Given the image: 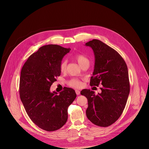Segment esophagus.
Masks as SVG:
<instances>
[{
	"label": "esophagus",
	"mask_w": 149,
	"mask_h": 149,
	"mask_svg": "<svg viewBox=\"0 0 149 149\" xmlns=\"http://www.w3.org/2000/svg\"><path fill=\"white\" fill-rule=\"evenodd\" d=\"M75 92H76V93L77 95H80V92L79 91V90H75Z\"/></svg>",
	"instance_id": "esophagus-1"
}]
</instances>
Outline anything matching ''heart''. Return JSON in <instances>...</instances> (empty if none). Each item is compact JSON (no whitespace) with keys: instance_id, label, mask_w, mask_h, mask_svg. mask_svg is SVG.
Wrapping results in <instances>:
<instances>
[{"instance_id":"obj_1","label":"heart","mask_w":149,"mask_h":149,"mask_svg":"<svg viewBox=\"0 0 149 149\" xmlns=\"http://www.w3.org/2000/svg\"><path fill=\"white\" fill-rule=\"evenodd\" d=\"M74 57L81 66L85 63H89V62L88 58L82 54H76ZM66 65L67 62L66 60H63L61 63L60 65V69L61 72H65L66 71ZM68 84L73 88H79L81 85V82L77 79H72L69 81Z\"/></svg>"}]
</instances>
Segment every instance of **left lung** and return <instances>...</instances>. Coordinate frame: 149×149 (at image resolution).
Returning a JSON list of instances; mask_svg holds the SVG:
<instances>
[{"mask_svg": "<svg viewBox=\"0 0 149 149\" xmlns=\"http://www.w3.org/2000/svg\"><path fill=\"white\" fill-rule=\"evenodd\" d=\"M95 55V66L90 85H103L102 92L95 95L90 89L81 94L88 100L86 115L95 125L108 127L122 115L130 93L127 66L122 56L113 49L98 40L85 43Z\"/></svg>", "mask_w": 149, "mask_h": 149, "instance_id": "obj_1", "label": "left lung"}]
</instances>
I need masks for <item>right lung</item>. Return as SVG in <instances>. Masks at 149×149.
<instances>
[{"instance_id": "add662e5", "label": "right lung", "mask_w": 149, "mask_h": 149, "mask_svg": "<svg viewBox=\"0 0 149 149\" xmlns=\"http://www.w3.org/2000/svg\"><path fill=\"white\" fill-rule=\"evenodd\" d=\"M70 48L47 45L33 53L22 68L19 95L23 105L37 126L47 131L62 127L68 119V108L76 97L74 89L64 88L59 95L50 88L60 76V65Z\"/></svg>"}]
</instances>
